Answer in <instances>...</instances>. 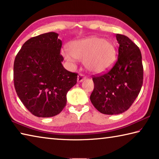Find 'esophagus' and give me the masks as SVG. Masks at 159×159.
<instances>
[{
    "instance_id": "obj_1",
    "label": "esophagus",
    "mask_w": 159,
    "mask_h": 159,
    "mask_svg": "<svg viewBox=\"0 0 159 159\" xmlns=\"http://www.w3.org/2000/svg\"><path fill=\"white\" fill-rule=\"evenodd\" d=\"M85 79V77H84L83 74H79L78 75V77H77V80L78 82H82L83 80H84Z\"/></svg>"
}]
</instances>
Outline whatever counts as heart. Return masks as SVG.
I'll use <instances>...</instances> for the list:
<instances>
[{"label":"heart","mask_w":159,"mask_h":159,"mask_svg":"<svg viewBox=\"0 0 159 159\" xmlns=\"http://www.w3.org/2000/svg\"><path fill=\"white\" fill-rule=\"evenodd\" d=\"M66 61L74 63L77 60H83L88 71L102 73L114 64L116 50L112 43L98 37H90L69 43L68 50L62 51Z\"/></svg>","instance_id":"b5f03b06"}]
</instances>
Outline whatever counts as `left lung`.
<instances>
[{
    "label": "left lung",
    "instance_id": "left-lung-1",
    "mask_svg": "<svg viewBox=\"0 0 159 159\" xmlns=\"http://www.w3.org/2000/svg\"><path fill=\"white\" fill-rule=\"evenodd\" d=\"M118 60L107 73L93 76L90 101L104 114H122L130 108L143 83V66L139 48L129 39L116 34Z\"/></svg>",
    "mask_w": 159,
    "mask_h": 159
}]
</instances>
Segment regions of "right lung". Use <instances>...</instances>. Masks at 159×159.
I'll use <instances>...</instances> for the list:
<instances>
[{"label": "right lung", "instance_id": "right-lung-1", "mask_svg": "<svg viewBox=\"0 0 159 159\" xmlns=\"http://www.w3.org/2000/svg\"><path fill=\"white\" fill-rule=\"evenodd\" d=\"M58 34L48 32L31 38L14 62V85L19 98L32 114L57 115L66 104L67 92L76 84L77 74L64 69Z\"/></svg>", "mask_w": 159, "mask_h": 159}]
</instances>
